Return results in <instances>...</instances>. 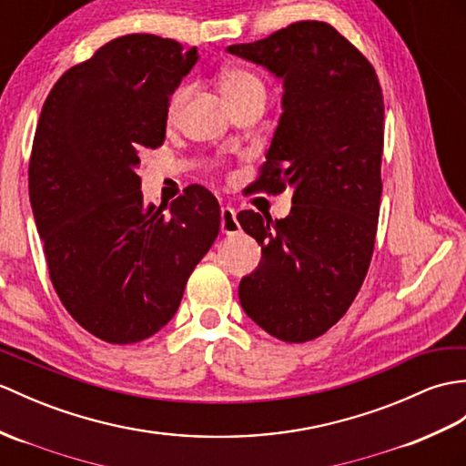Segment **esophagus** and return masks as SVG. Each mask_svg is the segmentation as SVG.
<instances>
[{
    "instance_id": "1",
    "label": "esophagus",
    "mask_w": 466,
    "mask_h": 466,
    "mask_svg": "<svg viewBox=\"0 0 466 466\" xmlns=\"http://www.w3.org/2000/svg\"><path fill=\"white\" fill-rule=\"evenodd\" d=\"M220 230H222V234H228V236L238 234L242 230L240 224H238V220H236V210L232 207H222V210H220Z\"/></svg>"
}]
</instances>
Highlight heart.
I'll list each match as a JSON object with an SVG mask.
<instances>
[{
    "label": "heart",
    "mask_w": 466,
    "mask_h": 466,
    "mask_svg": "<svg viewBox=\"0 0 466 466\" xmlns=\"http://www.w3.org/2000/svg\"><path fill=\"white\" fill-rule=\"evenodd\" d=\"M218 83H220V89H222L226 99H228V103L242 99V96H248V95H254V93H264L262 79H259L258 75H254L252 71L242 69V67L222 69ZM187 95H188L187 86H178V89L172 93L168 106H167L168 121H172V118L178 115L184 99H187Z\"/></svg>",
    "instance_id": "b5f03b06"
}]
</instances>
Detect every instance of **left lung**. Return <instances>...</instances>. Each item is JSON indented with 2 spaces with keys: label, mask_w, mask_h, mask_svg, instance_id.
Listing matches in <instances>:
<instances>
[{
  "label": "left lung",
  "mask_w": 466,
  "mask_h": 466,
  "mask_svg": "<svg viewBox=\"0 0 466 466\" xmlns=\"http://www.w3.org/2000/svg\"><path fill=\"white\" fill-rule=\"evenodd\" d=\"M228 53L284 79L282 116L254 187L294 188L282 220L238 212L262 259L238 296L274 338H319L350 309L373 256L381 204L383 93L373 65L326 21H298Z\"/></svg>",
  "instance_id": "1"
}]
</instances>
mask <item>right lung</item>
<instances>
[{
  "label": "right lung",
  "mask_w": 466,
  "mask_h": 466,
  "mask_svg": "<svg viewBox=\"0 0 466 466\" xmlns=\"http://www.w3.org/2000/svg\"><path fill=\"white\" fill-rule=\"evenodd\" d=\"M197 49L116 37L53 85L29 158V200L51 284L83 329L143 341L175 316L220 230L214 194L190 184L170 208L145 204L138 155L165 143L167 106Z\"/></svg>",
  "instance_id": "obj_1"
}]
</instances>
